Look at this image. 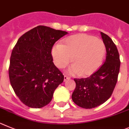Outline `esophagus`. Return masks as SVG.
Here are the masks:
<instances>
[{
    "instance_id": "esophagus-1",
    "label": "esophagus",
    "mask_w": 129,
    "mask_h": 129,
    "mask_svg": "<svg viewBox=\"0 0 129 129\" xmlns=\"http://www.w3.org/2000/svg\"><path fill=\"white\" fill-rule=\"evenodd\" d=\"M69 79H70V78H69V76H66V75H65V76H64V81L67 80H69Z\"/></svg>"
}]
</instances>
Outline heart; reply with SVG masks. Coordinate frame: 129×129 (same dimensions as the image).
Segmentation results:
<instances>
[{
    "label": "heart",
    "mask_w": 129,
    "mask_h": 129,
    "mask_svg": "<svg viewBox=\"0 0 129 129\" xmlns=\"http://www.w3.org/2000/svg\"><path fill=\"white\" fill-rule=\"evenodd\" d=\"M106 47L104 41L86 34H77L63 39L61 44H55L51 54L54 64L59 69L66 67L71 75L89 76L100 69L104 62Z\"/></svg>",
    "instance_id": "b5f03b06"
}]
</instances>
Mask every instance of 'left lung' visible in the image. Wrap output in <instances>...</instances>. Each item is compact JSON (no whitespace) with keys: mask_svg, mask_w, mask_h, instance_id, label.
Masks as SVG:
<instances>
[{"mask_svg":"<svg viewBox=\"0 0 129 129\" xmlns=\"http://www.w3.org/2000/svg\"><path fill=\"white\" fill-rule=\"evenodd\" d=\"M106 47V59L102 67L90 77L75 78L76 83L72 100L84 109H92L103 104L111 97L118 80L120 60L118 49L107 35L101 32Z\"/></svg>","mask_w":129,"mask_h":129,"instance_id":"8db88e82","label":"left lung"}]
</instances>
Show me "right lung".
<instances>
[{"label":"right lung","mask_w":129,"mask_h":129,"mask_svg":"<svg viewBox=\"0 0 129 129\" xmlns=\"http://www.w3.org/2000/svg\"><path fill=\"white\" fill-rule=\"evenodd\" d=\"M67 32L39 25L20 37L11 53L9 77L20 100L31 108L51 101L64 76L53 62V45Z\"/></svg>","instance_id":"1"}]
</instances>
